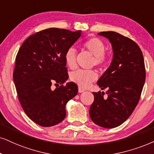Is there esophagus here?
<instances>
[{
    "label": "esophagus",
    "mask_w": 154,
    "mask_h": 154,
    "mask_svg": "<svg viewBox=\"0 0 154 154\" xmlns=\"http://www.w3.org/2000/svg\"><path fill=\"white\" fill-rule=\"evenodd\" d=\"M78 91H79V93H82V92H84V91H85V89H83L82 88H81V87H79Z\"/></svg>",
    "instance_id": "34e87169"
}]
</instances>
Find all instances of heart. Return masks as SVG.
I'll use <instances>...</instances> for the list:
<instances>
[{
  "label": "heart",
  "mask_w": 154,
  "mask_h": 154,
  "mask_svg": "<svg viewBox=\"0 0 154 154\" xmlns=\"http://www.w3.org/2000/svg\"><path fill=\"white\" fill-rule=\"evenodd\" d=\"M84 49L90 52L94 55V60H92V65L100 68H103L107 65L109 61V55L105 52V45L102 40L96 37H92L87 39L82 43ZM76 51L73 48L67 49L65 54V60L67 65L70 69H74L77 67L76 61ZM98 77L96 71L93 69L84 70L78 69L74 72L71 75V80L77 84L82 88H87L90 84L96 80Z\"/></svg>",
  "instance_id": "heart-1"
}]
</instances>
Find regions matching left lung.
Here are the masks:
<instances>
[{
  "instance_id": "1",
  "label": "left lung",
  "mask_w": 154,
  "mask_h": 154,
  "mask_svg": "<svg viewBox=\"0 0 154 154\" xmlns=\"http://www.w3.org/2000/svg\"><path fill=\"white\" fill-rule=\"evenodd\" d=\"M98 34L109 39L114 54L109 67L97 81L101 89H107L108 97L93 92L89 116L97 125L112 129L124 123L139 102L146 79L144 60L131 39L112 31Z\"/></svg>"
}]
</instances>
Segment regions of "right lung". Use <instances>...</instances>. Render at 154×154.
I'll return each mask as SVG.
<instances>
[{"label": "right lung", "instance_id": "add662e5", "mask_svg": "<svg viewBox=\"0 0 154 154\" xmlns=\"http://www.w3.org/2000/svg\"><path fill=\"white\" fill-rule=\"evenodd\" d=\"M80 35V30L45 29L29 36L17 52L13 75L17 97L38 125L49 127L63 122L66 104L78 92L75 82L64 85L69 77L65 54ZM53 83L58 87L52 91Z\"/></svg>", "mask_w": 154, "mask_h": 154}]
</instances>
